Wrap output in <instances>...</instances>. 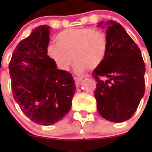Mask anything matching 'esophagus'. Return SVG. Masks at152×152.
<instances>
[{
	"instance_id": "34e87169",
	"label": "esophagus",
	"mask_w": 152,
	"mask_h": 152,
	"mask_svg": "<svg viewBox=\"0 0 152 152\" xmlns=\"http://www.w3.org/2000/svg\"><path fill=\"white\" fill-rule=\"evenodd\" d=\"M81 80H82V77H75V84L77 87H78L80 85V82H81Z\"/></svg>"
}]
</instances>
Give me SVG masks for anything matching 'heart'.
I'll return each mask as SVG.
<instances>
[{"instance_id": "heart-1", "label": "heart", "mask_w": 152, "mask_h": 152, "mask_svg": "<svg viewBox=\"0 0 152 152\" xmlns=\"http://www.w3.org/2000/svg\"><path fill=\"white\" fill-rule=\"evenodd\" d=\"M56 42L57 45L48 48L51 59L64 72L69 69L74 60L78 73L97 68L105 58L108 45L105 33L89 28L65 29L57 35Z\"/></svg>"}]
</instances>
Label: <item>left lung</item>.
I'll return each instance as SVG.
<instances>
[{"instance_id":"1","label":"left lung","mask_w":152,"mask_h":152,"mask_svg":"<svg viewBox=\"0 0 152 152\" xmlns=\"http://www.w3.org/2000/svg\"><path fill=\"white\" fill-rule=\"evenodd\" d=\"M97 26L106 28L108 45L92 73L97 83L96 107L107 120L123 123L133 116L144 96L145 66L139 46L121 24L107 20Z\"/></svg>"}]
</instances>
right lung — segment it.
Masks as SVG:
<instances>
[{
    "instance_id": "add662e5",
    "label": "right lung",
    "mask_w": 152,
    "mask_h": 152,
    "mask_svg": "<svg viewBox=\"0 0 152 152\" xmlns=\"http://www.w3.org/2000/svg\"><path fill=\"white\" fill-rule=\"evenodd\" d=\"M50 28H35L19 42L9 64L14 100L29 119L42 126L55 124L66 116L76 91L72 75L57 69L47 55Z\"/></svg>"
}]
</instances>
